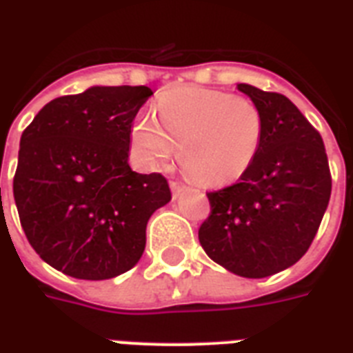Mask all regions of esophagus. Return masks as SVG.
Listing matches in <instances>:
<instances>
[{"mask_svg": "<svg viewBox=\"0 0 353 353\" xmlns=\"http://www.w3.org/2000/svg\"><path fill=\"white\" fill-rule=\"evenodd\" d=\"M170 188H172V194H174V198H179L181 194H185L188 190L187 185H183V183L179 181H172Z\"/></svg>", "mask_w": 353, "mask_h": 353, "instance_id": "1", "label": "esophagus"}]
</instances>
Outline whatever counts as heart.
<instances>
[{"instance_id": "b5f03b06", "label": "heart", "mask_w": 353, "mask_h": 353, "mask_svg": "<svg viewBox=\"0 0 353 353\" xmlns=\"http://www.w3.org/2000/svg\"><path fill=\"white\" fill-rule=\"evenodd\" d=\"M132 139L146 165L170 159L181 144V165L194 181L225 187L256 159L263 119L247 97L185 85L161 97L155 117L137 119Z\"/></svg>"}]
</instances>
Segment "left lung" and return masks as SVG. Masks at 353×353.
<instances>
[{
    "label": "left lung",
    "instance_id": "1",
    "mask_svg": "<svg viewBox=\"0 0 353 353\" xmlns=\"http://www.w3.org/2000/svg\"><path fill=\"white\" fill-rule=\"evenodd\" d=\"M236 88L262 113V146L240 181L207 194L210 216L199 243L227 271L265 279L306 254L328 207L332 176L323 137L288 97Z\"/></svg>",
    "mask_w": 353,
    "mask_h": 353
}]
</instances>
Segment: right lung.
I'll return each mask as SVG.
<instances>
[{
	"label": "right lung",
	"instance_id": "right-lung-1",
	"mask_svg": "<svg viewBox=\"0 0 353 353\" xmlns=\"http://www.w3.org/2000/svg\"><path fill=\"white\" fill-rule=\"evenodd\" d=\"M154 91L91 85L41 108L19 141L14 201L43 262L106 280L141 260L150 216L172 199L161 174L128 165L133 119Z\"/></svg>",
	"mask_w": 353,
	"mask_h": 353
}]
</instances>
